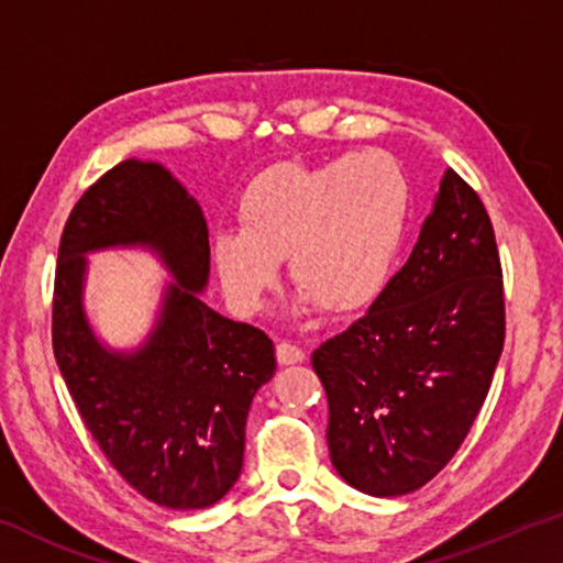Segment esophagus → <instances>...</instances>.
<instances>
[{
	"label": "esophagus",
	"instance_id": "esophagus-1",
	"mask_svg": "<svg viewBox=\"0 0 563 563\" xmlns=\"http://www.w3.org/2000/svg\"><path fill=\"white\" fill-rule=\"evenodd\" d=\"M275 354H278L280 364H298V362L306 360L303 350H300V346L292 344V342H278V346H275Z\"/></svg>",
	"mask_w": 563,
	"mask_h": 563
}]
</instances>
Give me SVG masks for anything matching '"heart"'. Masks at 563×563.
<instances>
[{"label": "heart", "instance_id": "b5f03b06", "mask_svg": "<svg viewBox=\"0 0 563 563\" xmlns=\"http://www.w3.org/2000/svg\"><path fill=\"white\" fill-rule=\"evenodd\" d=\"M408 178L383 150L327 163H278L240 196L242 229L213 236L211 255L227 296L255 311L288 257L306 300L357 311L383 290L408 221Z\"/></svg>", "mask_w": 563, "mask_h": 563}]
</instances>
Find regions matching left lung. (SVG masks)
I'll use <instances>...</instances> for the list:
<instances>
[{
  "instance_id": "8db88e82",
  "label": "left lung",
  "mask_w": 563,
  "mask_h": 563,
  "mask_svg": "<svg viewBox=\"0 0 563 563\" xmlns=\"http://www.w3.org/2000/svg\"><path fill=\"white\" fill-rule=\"evenodd\" d=\"M503 344L493 221L449 168L408 263L362 319L311 354L336 472L375 497L431 482L470 433Z\"/></svg>"
}]
</instances>
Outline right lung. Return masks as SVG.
Returning a JSON list of instances; mask_svg holds the SVG:
<instances>
[{
    "instance_id": "right-lung-1",
    "label": "right lung",
    "mask_w": 563,
    "mask_h": 563,
    "mask_svg": "<svg viewBox=\"0 0 563 563\" xmlns=\"http://www.w3.org/2000/svg\"><path fill=\"white\" fill-rule=\"evenodd\" d=\"M147 243L178 284L156 334L124 358L92 339L80 308L82 252ZM209 278V229L157 163L124 161L86 188L60 234L53 354L78 416L132 489L173 510L219 503L242 472L250 402L275 372L265 331L229 321L196 296Z\"/></svg>"
}]
</instances>
